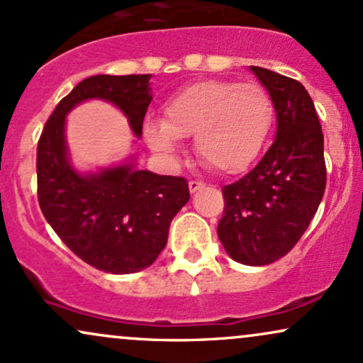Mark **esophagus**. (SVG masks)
I'll use <instances>...</instances> for the list:
<instances>
[{
    "mask_svg": "<svg viewBox=\"0 0 363 363\" xmlns=\"http://www.w3.org/2000/svg\"><path fill=\"white\" fill-rule=\"evenodd\" d=\"M203 187H204V184H201V182L191 181V182H189V193H191V194L198 193V191H199V189H203Z\"/></svg>",
    "mask_w": 363,
    "mask_h": 363,
    "instance_id": "1",
    "label": "esophagus"
}]
</instances>
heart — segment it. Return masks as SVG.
Wrapping results in <instances>:
<instances>
[{
    "label": "heart",
    "mask_w": 363,
    "mask_h": 363,
    "mask_svg": "<svg viewBox=\"0 0 363 363\" xmlns=\"http://www.w3.org/2000/svg\"><path fill=\"white\" fill-rule=\"evenodd\" d=\"M274 125V101L257 82L203 81L169 99L164 121L148 120L143 137L159 155L176 159L181 138H194L196 154L218 172L250 167Z\"/></svg>",
    "instance_id": "b5f03b06"
}]
</instances>
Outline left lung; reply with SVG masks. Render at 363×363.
Returning a JSON list of instances; mask_svg holds the SVG:
<instances>
[{
	"label": "left lung",
	"instance_id": "left-lung-1",
	"mask_svg": "<svg viewBox=\"0 0 363 363\" xmlns=\"http://www.w3.org/2000/svg\"><path fill=\"white\" fill-rule=\"evenodd\" d=\"M250 72L269 91L276 138L259 164L223 187L218 238L243 265H269L299 242L326 187L323 132L311 96L299 81L264 67Z\"/></svg>",
	"mask_w": 363,
	"mask_h": 363
}]
</instances>
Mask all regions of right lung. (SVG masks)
Returning <instances> with one entry per match:
<instances>
[{
	"instance_id": "right-lung-1",
	"label": "right lung",
	"mask_w": 363,
	"mask_h": 363,
	"mask_svg": "<svg viewBox=\"0 0 363 363\" xmlns=\"http://www.w3.org/2000/svg\"><path fill=\"white\" fill-rule=\"evenodd\" d=\"M150 77L99 74L81 81L57 104L38 140L43 216L79 259L108 274H133L154 264L170 221L189 201V186L182 177L138 169L135 154L120 164L79 170L65 138V118L81 103L99 99L123 113L140 138L152 101Z\"/></svg>"
}]
</instances>
